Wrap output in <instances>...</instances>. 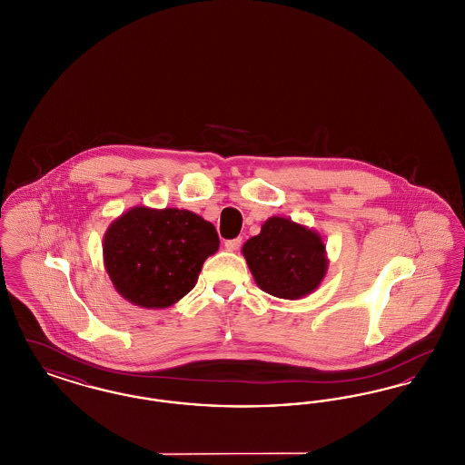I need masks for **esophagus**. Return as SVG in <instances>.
Here are the masks:
<instances>
[{
  "mask_svg": "<svg viewBox=\"0 0 465 465\" xmlns=\"http://www.w3.org/2000/svg\"><path fill=\"white\" fill-rule=\"evenodd\" d=\"M242 245V239L239 237V239H232V241H226L224 242V249L226 251H230V252H233V251H239V247Z\"/></svg>",
  "mask_w": 465,
  "mask_h": 465,
  "instance_id": "34e87169",
  "label": "esophagus"
}]
</instances>
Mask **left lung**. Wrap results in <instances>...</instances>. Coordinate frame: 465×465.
Here are the masks:
<instances>
[{"label":"left lung","mask_w":465,"mask_h":465,"mask_svg":"<svg viewBox=\"0 0 465 465\" xmlns=\"http://www.w3.org/2000/svg\"><path fill=\"white\" fill-rule=\"evenodd\" d=\"M254 282L268 294L300 300L321 286L328 252L321 233L282 216H272L262 232L242 245Z\"/></svg>","instance_id":"left-lung-1"}]
</instances>
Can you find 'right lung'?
<instances>
[{
	"label": "right lung",
	"mask_w": 465,
	"mask_h": 465,
	"mask_svg": "<svg viewBox=\"0 0 465 465\" xmlns=\"http://www.w3.org/2000/svg\"><path fill=\"white\" fill-rule=\"evenodd\" d=\"M218 249L214 224L199 214L135 205L111 222L103 260L113 286L127 302L167 309L195 288L203 262Z\"/></svg>",
	"instance_id": "1"
}]
</instances>
